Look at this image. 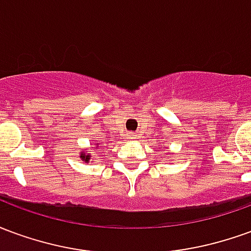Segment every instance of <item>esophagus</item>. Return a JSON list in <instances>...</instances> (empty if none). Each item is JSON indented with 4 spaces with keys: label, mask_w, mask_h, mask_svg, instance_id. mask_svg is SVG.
<instances>
[{
    "label": "esophagus",
    "mask_w": 251,
    "mask_h": 251,
    "mask_svg": "<svg viewBox=\"0 0 251 251\" xmlns=\"http://www.w3.org/2000/svg\"><path fill=\"white\" fill-rule=\"evenodd\" d=\"M134 137H136V136H134L133 133H130V134H129V138H134Z\"/></svg>",
    "instance_id": "34e87169"
}]
</instances>
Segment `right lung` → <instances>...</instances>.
I'll list each match as a JSON object with an SVG mask.
<instances>
[{"label": "right lung", "mask_w": 251, "mask_h": 251, "mask_svg": "<svg viewBox=\"0 0 251 251\" xmlns=\"http://www.w3.org/2000/svg\"><path fill=\"white\" fill-rule=\"evenodd\" d=\"M79 154H80L82 161H84V163H88V161H90V158H91V153L87 152V151H80V152H79Z\"/></svg>", "instance_id": "1"}]
</instances>
